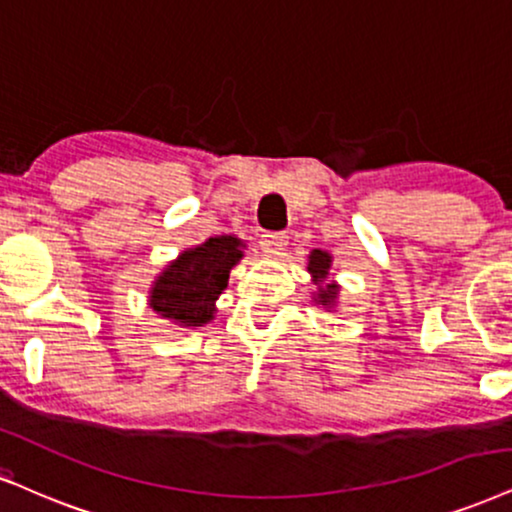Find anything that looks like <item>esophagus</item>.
<instances>
[{
    "label": "esophagus",
    "mask_w": 512,
    "mask_h": 512,
    "mask_svg": "<svg viewBox=\"0 0 512 512\" xmlns=\"http://www.w3.org/2000/svg\"><path fill=\"white\" fill-rule=\"evenodd\" d=\"M287 242H289V237L285 235V232H266V235L261 237V249H263V254L277 256V254H282V249H285Z\"/></svg>",
    "instance_id": "34e87169"
}]
</instances>
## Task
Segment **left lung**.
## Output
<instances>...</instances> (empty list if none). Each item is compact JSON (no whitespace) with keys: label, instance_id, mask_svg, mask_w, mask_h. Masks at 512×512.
<instances>
[{"label":"left lung","instance_id":"8db88e82","mask_svg":"<svg viewBox=\"0 0 512 512\" xmlns=\"http://www.w3.org/2000/svg\"><path fill=\"white\" fill-rule=\"evenodd\" d=\"M330 266H332V256L330 254H325V251H320V249H315V251H311V263H308V273H311L313 277H315V282H323V277H327V270H330ZM337 285H325V287H320V292H318V301L323 306H334V299H337Z\"/></svg>","mask_w":512,"mask_h":512}]
</instances>
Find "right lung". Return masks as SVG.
<instances>
[{
    "mask_svg": "<svg viewBox=\"0 0 512 512\" xmlns=\"http://www.w3.org/2000/svg\"><path fill=\"white\" fill-rule=\"evenodd\" d=\"M242 258L237 237H211L163 270L151 287V308L182 327H201L213 318V304Z\"/></svg>",
    "mask_w": 512,
    "mask_h": 512,
    "instance_id": "1",
    "label": "right lung"
}]
</instances>
